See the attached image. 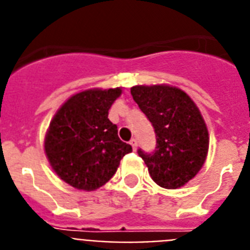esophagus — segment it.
Instances as JSON below:
<instances>
[{"label":"esophagus","instance_id":"esophagus-1","mask_svg":"<svg viewBox=\"0 0 250 250\" xmlns=\"http://www.w3.org/2000/svg\"><path fill=\"white\" fill-rule=\"evenodd\" d=\"M130 145L132 146V150L135 151V150L138 149V141H136V139H131V140H130Z\"/></svg>","mask_w":250,"mask_h":250}]
</instances>
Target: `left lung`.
<instances>
[{"mask_svg": "<svg viewBox=\"0 0 250 250\" xmlns=\"http://www.w3.org/2000/svg\"><path fill=\"white\" fill-rule=\"evenodd\" d=\"M130 91L156 135L154 152L139 149V156L161 188L183 187L199 173L209 149V134L198 106L174 86L138 85Z\"/></svg>", "mask_w": 250, "mask_h": 250, "instance_id": "1", "label": "left lung"}]
</instances>
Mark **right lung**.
<instances>
[{"mask_svg": "<svg viewBox=\"0 0 250 250\" xmlns=\"http://www.w3.org/2000/svg\"><path fill=\"white\" fill-rule=\"evenodd\" d=\"M121 92L116 87L75 94L51 120L45 136L46 156L60 179L79 190L92 191L105 185L121 159L132 151L107 119Z\"/></svg>", "mask_w": 250, "mask_h": 250, "instance_id": "obj_1", "label": "right lung"}]
</instances>
